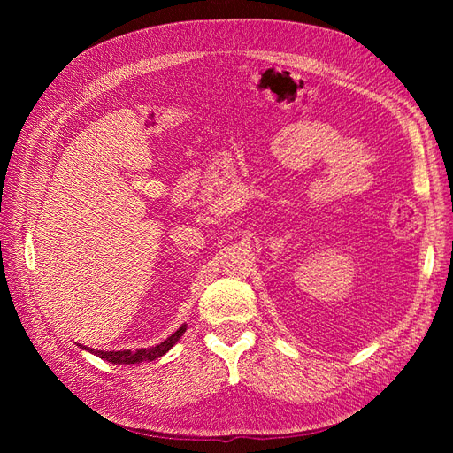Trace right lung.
Listing matches in <instances>:
<instances>
[{
  "mask_svg": "<svg viewBox=\"0 0 453 453\" xmlns=\"http://www.w3.org/2000/svg\"><path fill=\"white\" fill-rule=\"evenodd\" d=\"M185 331H187V326L183 325L177 328L172 336H168L166 340L160 342L158 346H153V348H142L135 351H130V349H122V351H98V349L94 351V349H90V351L113 365H134V363H143V361H155V359L162 357L166 351H170L172 346L183 336ZM81 348H85V346H81Z\"/></svg>",
  "mask_w": 453,
  "mask_h": 453,
  "instance_id": "right-lung-1",
  "label": "right lung"
}]
</instances>
